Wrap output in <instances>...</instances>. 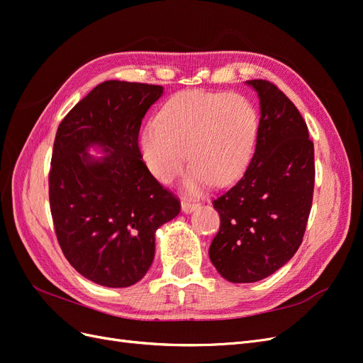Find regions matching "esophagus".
I'll list each match as a JSON object with an SVG mask.
<instances>
[{"instance_id":"obj_1","label":"esophagus","mask_w":363,"mask_h":363,"mask_svg":"<svg viewBox=\"0 0 363 363\" xmlns=\"http://www.w3.org/2000/svg\"><path fill=\"white\" fill-rule=\"evenodd\" d=\"M196 207H199V203L191 201V200H186V199H183V200H182V211H183L184 213H191V212H194Z\"/></svg>"}]
</instances>
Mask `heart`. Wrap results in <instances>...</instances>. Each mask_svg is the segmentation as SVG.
<instances>
[{
  "instance_id": "heart-1",
  "label": "heart",
  "mask_w": 363,
  "mask_h": 363,
  "mask_svg": "<svg viewBox=\"0 0 363 363\" xmlns=\"http://www.w3.org/2000/svg\"><path fill=\"white\" fill-rule=\"evenodd\" d=\"M259 116L239 94L183 91L163 104L157 121L140 133V155L152 177L171 183L186 155L192 162L184 188L199 194L215 182L227 184L247 168L255 151Z\"/></svg>"
}]
</instances>
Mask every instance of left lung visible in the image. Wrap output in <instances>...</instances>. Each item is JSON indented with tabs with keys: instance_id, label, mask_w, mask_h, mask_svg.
<instances>
[{
	"instance_id": "1",
	"label": "left lung",
	"mask_w": 363,
	"mask_h": 363,
	"mask_svg": "<svg viewBox=\"0 0 363 363\" xmlns=\"http://www.w3.org/2000/svg\"><path fill=\"white\" fill-rule=\"evenodd\" d=\"M260 100L256 150L232 188L212 201L221 218L208 257L232 283L271 276L301 245L315 186L313 142L298 108L267 80H248Z\"/></svg>"
}]
</instances>
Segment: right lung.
I'll return each instance as SVG.
<instances>
[{
  "mask_svg": "<svg viewBox=\"0 0 363 363\" xmlns=\"http://www.w3.org/2000/svg\"><path fill=\"white\" fill-rule=\"evenodd\" d=\"M163 87L108 80L60 123L48 175L50 208L65 257L107 288L138 283L155 259L156 230L180 213V200L152 177L139 150L142 119ZM100 145L106 155L85 152Z\"/></svg>",
  "mask_w": 363,
  "mask_h": 363,
  "instance_id": "obj_1",
  "label": "right lung"
}]
</instances>
